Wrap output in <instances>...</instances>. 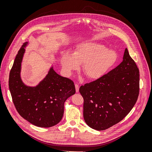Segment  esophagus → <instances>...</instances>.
<instances>
[{
	"mask_svg": "<svg viewBox=\"0 0 152 152\" xmlns=\"http://www.w3.org/2000/svg\"><path fill=\"white\" fill-rule=\"evenodd\" d=\"M75 89H76V92H79V86L77 84H75Z\"/></svg>",
	"mask_w": 152,
	"mask_h": 152,
	"instance_id": "esophagus-1",
	"label": "esophagus"
}]
</instances>
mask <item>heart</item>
<instances>
[{
	"mask_svg": "<svg viewBox=\"0 0 152 152\" xmlns=\"http://www.w3.org/2000/svg\"><path fill=\"white\" fill-rule=\"evenodd\" d=\"M117 58L116 52L108 50L100 44L87 42L79 44L72 55H64L60 60L63 69L67 74L79 68L82 64V72L89 80L100 79L115 65Z\"/></svg>",
	"mask_w": 152,
	"mask_h": 152,
	"instance_id": "1",
	"label": "heart"
}]
</instances>
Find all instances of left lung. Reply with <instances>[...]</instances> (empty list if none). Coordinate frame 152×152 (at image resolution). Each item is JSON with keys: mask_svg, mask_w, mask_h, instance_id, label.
Segmentation results:
<instances>
[{"mask_svg": "<svg viewBox=\"0 0 152 152\" xmlns=\"http://www.w3.org/2000/svg\"><path fill=\"white\" fill-rule=\"evenodd\" d=\"M139 82L137 66L126 48L123 61L115 69L80 88L87 125L103 130L121 121L137 100Z\"/></svg>", "mask_w": 152, "mask_h": 152, "instance_id": "8db88e82", "label": "left lung"}]
</instances>
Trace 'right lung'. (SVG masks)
Listing matches in <instances>:
<instances>
[{"instance_id": "add662e5", "label": "right lung", "mask_w": 152, "mask_h": 152, "mask_svg": "<svg viewBox=\"0 0 152 152\" xmlns=\"http://www.w3.org/2000/svg\"><path fill=\"white\" fill-rule=\"evenodd\" d=\"M28 44H23L15 58L9 76L10 91L15 107L23 118L37 126L49 128L62 119L64 102L75 94V87L71 80L58 75L52 66L38 85L26 86L20 72Z\"/></svg>"}]
</instances>
